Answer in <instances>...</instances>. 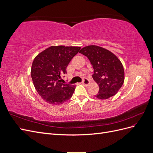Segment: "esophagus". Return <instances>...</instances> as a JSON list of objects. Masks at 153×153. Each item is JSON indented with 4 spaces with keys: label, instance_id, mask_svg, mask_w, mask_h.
<instances>
[{
    "label": "esophagus",
    "instance_id": "34e87169",
    "mask_svg": "<svg viewBox=\"0 0 153 153\" xmlns=\"http://www.w3.org/2000/svg\"><path fill=\"white\" fill-rule=\"evenodd\" d=\"M89 83H90V82H89V80L87 79V78H84V79H83V81H82L83 85H85V86H87L89 84Z\"/></svg>",
    "mask_w": 153,
    "mask_h": 153
}]
</instances>
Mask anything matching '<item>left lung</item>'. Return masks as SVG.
<instances>
[{
	"label": "left lung",
	"instance_id": "8db88e82",
	"mask_svg": "<svg viewBox=\"0 0 153 153\" xmlns=\"http://www.w3.org/2000/svg\"><path fill=\"white\" fill-rule=\"evenodd\" d=\"M79 53L89 59L94 69L92 78L100 87L95 96L105 100L117 94L124 80V68L119 59L109 50L95 45L83 48Z\"/></svg>",
	"mask_w": 153,
	"mask_h": 153
}]
</instances>
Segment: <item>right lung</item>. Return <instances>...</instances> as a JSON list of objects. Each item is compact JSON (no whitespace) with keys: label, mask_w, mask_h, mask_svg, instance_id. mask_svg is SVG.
Here are the masks:
<instances>
[{"label":"right lung","mask_w":153,"mask_h":153,"mask_svg":"<svg viewBox=\"0 0 153 153\" xmlns=\"http://www.w3.org/2000/svg\"><path fill=\"white\" fill-rule=\"evenodd\" d=\"M80 50L78 47L52 46L34 59L32 80L37 92L47 103L60 105L71 98L76 86L62 84L60 79L67 73L68 64Z\"/></svg>","instance_id":"right-lung-1"}]
</instances>
